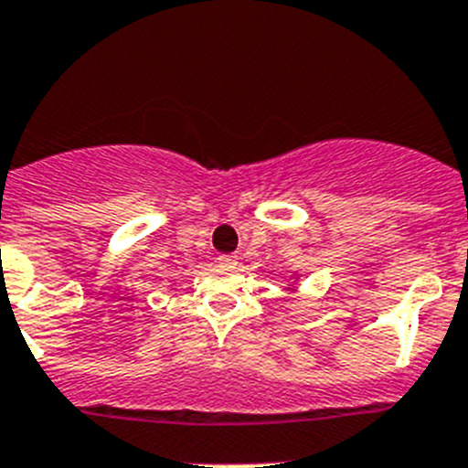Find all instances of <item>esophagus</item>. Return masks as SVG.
<instances>
[{"label":"esophagus","mask_w":468,"mask_h":468,"mask_svg":"<svg viewBox=\"0 0 468 468\" xmlns=\"http://www.w3.org/2000/svg\"><path fill=\"white\" fill-rule=\"evenodd\" d=\"M218 263H223V266H229V268H235L238 266V257H235V254H221V257H218Z\"/></svg>","instance_id":"1"}]
</instances>
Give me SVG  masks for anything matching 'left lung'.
<instances>
[{"label": "left lung", "mask_w": 468, "mask_h": 468, "mask_svg": "<svg viewBox=\"0 0 468 468\" xmlns=\"http://www.w3.org/2000/svg\"><path fill=\"white\" fill-rule=\"evenodd\" d=\"M296 282H299V278H294V280H292V284H296Z\"/></svg>", "instance_id": "8db88e82"}]
</instances>
